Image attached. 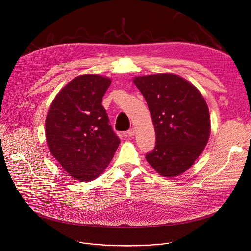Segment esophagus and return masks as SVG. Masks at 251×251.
<instances>
[{
    "instance_id": "34e87169",
    "label": "esophagus",
    "mask_w": 251,
    "mask_h": 251,
    "mask_svg": "<svg viewBox=\"0 0 251 251\" xmlns=\"http://www.w3.org/2000/svg\"><path fill=\"white\" fill-rule=\"evenodd\" d=\"M135 132H136L135 128H131V129H129V130L126 132V135H127L128 137H133V136L135 135Z\"/></svg>"
}]
</instances>
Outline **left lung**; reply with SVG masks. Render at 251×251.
Returning <instances> with one entry per match:
<instances>
[{"label": "left lung", "instance_id": "obj_1", "mask_svg": "<svg viewBox=\"0 0 251 251\" xmlns=\"http://www.w3.org/2000/svg\"><path fill=\"white\" fill-rule=\"evenodd\" d=\"M152 116L156 145L148 163L164 176L190 169L201 154L210 134L209 111L201 92L172 74L136 77Z\"/></svg>", "mask_w": 251, "mask_h": 251}]
</instances>
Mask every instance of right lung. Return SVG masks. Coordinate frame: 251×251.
<instances>
[{
	"label": "right lung",
	"mask_w": 251,
	"mask_h": 251,
	"mask_svg": "<svg viewBox=\"0 0 251 251\" xmlns=\"http://www.w3.org/2000/svg\"><path fill=\"white\" fill-rule=\"evenodd\" d=\"M110 84L95 75L75 78L55 96L46 119L50 153L79 182L98 177L120 144L101 104Z\"/></svg>",
	"instance_id": "right-lung-1"
}]
</instances>
